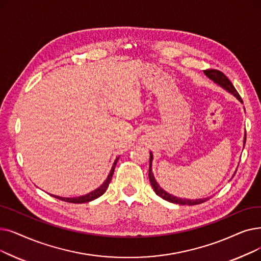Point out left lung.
<instances>
[{
  "label": "left lung",
  "instance_id": "obj_1",
  "mask_svg": "<svg viewBox=\"0 0 261 261\" xmlns=\"http://www.w3.org/2000/svg\"><path fill=\"white\" fill-rule=\"evenodd\" d=\"M205 74L210 79L211 81H213L215 84H218L219 86H221L222 88H224L226 92L230 93L231 95H233L238 100L240 101V102L243 103V101L240 97V95L238 94V92L236 90L234 86L232 85V83L228 80V77L226 76L223 72L219 71V70H214V69H211V70H205ZM245 135H244V140H243V146L245 145ZM150 153V160H149V181H150V185L153 189V191L155 192V194L160 196L161 198L169 201V202H174V203H178V205H187V206H193V205H198V203H201V202H205L206 200H208L209 198H211V196L209 197H206V198H197V199H189V198H180V197H177V196H174L172 194L167 193V192L165 190H163L160 185H159L156 182V180L153 176V173H152V160H153V154L152 152H149ZM237 172V169H236ZM236 172L233 173L232 177L234 176Z\"/></svg>",
  "mask_w": 261,
  "mask_h": 261
}]
</instances>
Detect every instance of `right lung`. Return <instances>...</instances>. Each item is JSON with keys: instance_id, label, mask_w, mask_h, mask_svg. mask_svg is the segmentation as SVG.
Here are the masks:
<instances>
[{"instance_id": "1", "label": "right lung", "mask_w": 261, "mask_h": 261, "mask_svg": "<svg viewBox=\"0 0 261 261\" xmlns=\"http://www.w3.org/2000/svg\"><path fill=\"white\" fill-rule=\"evenodd\" d=\"M119 156H117L115 159L114 163H113L112 165V168L111 171L107 177V179L105 180V182L101 185L100 187H98L97 189H95L94 191L89 192V193L85 194V195H81V196H76V197H62V196H58V195H53V194H50L51 196L58 198V199H61V200H64V201H68V202H73V203H83V202H88V201H92L98 197H100L101 195H102L105 192L107 191L111 180H112V177H113V174H114V169H115V166H116V163L118 161Z\"/></svg>"}]
</instances>
